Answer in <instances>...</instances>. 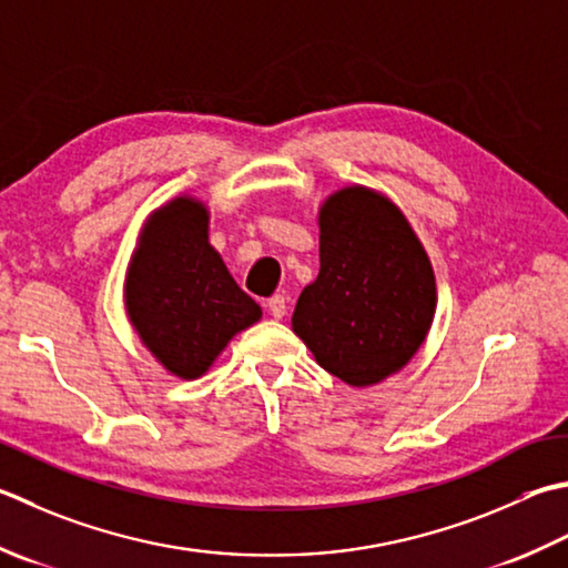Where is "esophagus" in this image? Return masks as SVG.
<instances>
[{
    "mask_svg": "<svg viewBox=\"0 0 568 568\" xmlns=\"http://www.w3.org/2000/svg\"><path fill=\"white\" fill-rule=\"evenodd\" d=\"M265 307H268V313H271L275 320H283L285 313H287V303H285L283 295L268 297V303H265Z\"/></svg>",
    "mask_w": 568,
    "mask_h": 568,
    "instance_id": "34e87169",
    "label": "esophagus"
}]
</instances>
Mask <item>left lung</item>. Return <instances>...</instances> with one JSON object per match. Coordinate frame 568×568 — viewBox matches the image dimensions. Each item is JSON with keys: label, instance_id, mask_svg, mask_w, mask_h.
Instances as JSON below:
<instances>
[{"label": "left lung", "instance_id": "left-lung-1", "mask_svg": "<svg viewBox=\"0 0 568 568\" xmlns=\"http://www.w3.org/2000/svg\"><path fill=\"white\" fill-rule=\"evenodd\" d=\"M320 273L297 297L293 332L322 369L374 386L416 357L436 315V275L404 211L352 184L317 211Z\"/></svg>", "mask_w": 568, "mask_h": 568}]
</instances>
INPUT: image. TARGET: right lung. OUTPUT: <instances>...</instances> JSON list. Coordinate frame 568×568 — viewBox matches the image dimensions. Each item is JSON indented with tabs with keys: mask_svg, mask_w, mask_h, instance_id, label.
Returning <instances> with one entry per match:
<instances>
[{
	"mask_svg": "<svg viewBox=\"0 0 568 568\" xmlns=\"http://www.w3.org/2000/svg\"><path fill=\"white\" fill-rule=\"evenodd\" d=\"M125 310L152 357L186 382L263 315L209 243L206 204L189 194L144 221L125 273Z\"/></svg>",
	"mask_w": 568,
	"mask_h": 568,
	"instance_id": "right-lung-1",
	"label": "right lung"
}]
</instances>
